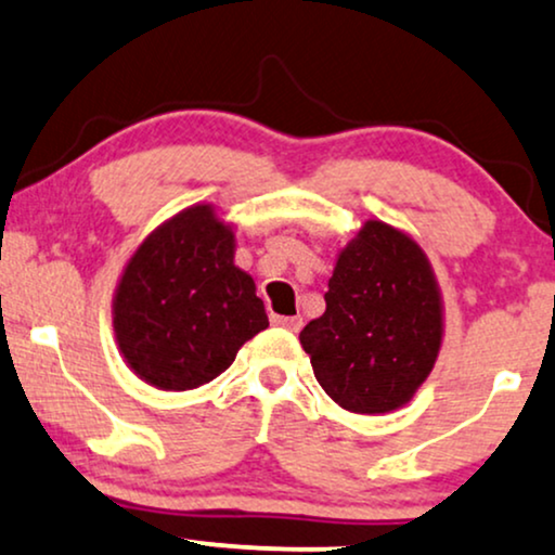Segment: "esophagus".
Returning <instances> with one entry per match:
<instances>
[{"mask_svg":"<svg viewBox=\"0 0 555 555\" xmlns=\"http://www.w3.org/2000/svg\"><path fill=\"white\" fill-rule=\"evenodd\" d=\"M271 322H273V325H279V327L294 330V333H297V330L301 327V318H284V314H273Z\"/></svg>","mask_w":555,"mask_h":555,"instance_id":"obj_1","label":"esophagus"}]
</instances>
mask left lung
<instances>
[{
	"mask_svg": "<svg viewBox=\"0 0 555 555\" xmlns=\"http://www.w3.org/2000/svg\"><path fill=\"white\" fill-rule=\"evenodd\" d=\"M325 312L299 333L325 395L356 415H384L423 387L443 346V297L420 243L366 220L340 248Z\"/></svg>",
	"mask_w": 555,
	"mask_h": 555,
	"instance_id": "left-lung-1",
	"label": "left lung"
}]
</instances>
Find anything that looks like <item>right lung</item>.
<instances>
[{
	"mask_svg": "<svg viewBox=\"0 0 555 555\" xmlns=\"http://www.w3.org/2000/svg\"><path fill=\"white\" fill-rule=\"evenodd\" d=\"M112 327L132 374L164 391L209 384L269 327L250 273L235 266V228L199 202L132 250L112 297Z\"/></svg>",
	"mask_w": 555,
	"mask_h": 555,
	"instance_id": "obj_1",
	"label": "right lung"
}]
</instances>
